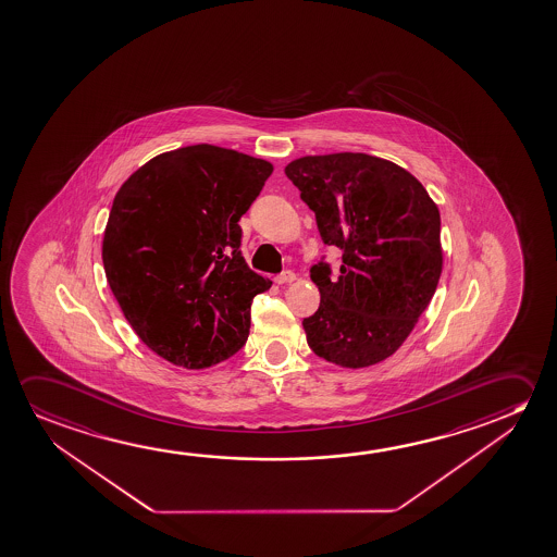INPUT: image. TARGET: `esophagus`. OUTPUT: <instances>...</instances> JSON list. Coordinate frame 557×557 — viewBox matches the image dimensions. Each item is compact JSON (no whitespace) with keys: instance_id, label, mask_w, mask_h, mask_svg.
Instances as JSON below:
<instances>
[{"instance_id":"esophagus-1","label":"esophagus","mask_w":557,"mask_h":557,"mask_svg":"<svg viewBox=\"0 0 557 557\" xmlns=\"http://www.w3.org/2000/svg\"><path fill=\"white\" fill-rule=\"evenodd\" d=\"M297 280V275L293 274L292 270H287V272H283L282 275H277L275 277V283H280V285H287V283H293Z\"/></svg>"}]
</instances>
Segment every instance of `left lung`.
<instances>
[{
  "label": "left lung",
  "instance_id": "obj_1",
  "mask_svg": "<svg viewBox=\"0 0 557 557\" xmlns=\"http://www.w3.org/2000/svg\"><path fill=\"white\" fill-rule=\"evenodd\" d=\"M285 175L317 214L325 245L343 250L339 277L310 270L320 307L302 320L318 357L367 369L392 357L436 293L444 265L440 210L401 165L360 152L302 156Z\"/></svg>",
  "mask_w": 557,
  "mask_h": 557
}]
</instances>
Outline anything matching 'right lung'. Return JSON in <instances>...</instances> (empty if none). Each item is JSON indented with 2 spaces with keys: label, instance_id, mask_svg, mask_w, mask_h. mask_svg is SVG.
<instances>
[{
  "label": "right lung",
  "instance_id": "right-lung-1",
  "mask_svg": "<svg viewBox=\"0 0 557 557\" xmlns=\"http://www.w3.org/2000/svg\"><path fill=\"white\" fill-rule=\"evenodd\" d=\"M274 165L214 145L163 152L113 198L102 240L123 317L162 359L208 369L245 345L250 305L272 282L240 257V215Z\"/></svg>",
  "mask_w": 557,
  "mask_h": 557
}]
</instances>
